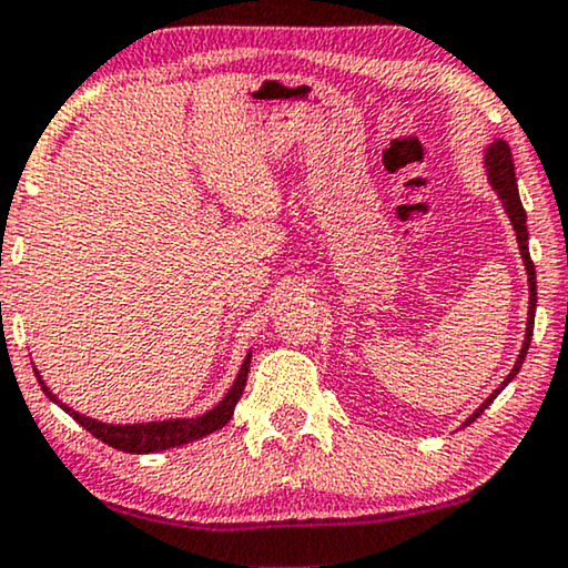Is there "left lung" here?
<instances>
[{
	"label": "left lung",
	"mask_w": 568,
	"mask_h": 568,
	"mask_svg": "<svg viewBox=\"0 0 568 568\" xmlns=\"http://www.w3.org/2000/svg\"><path fill=\"white\" fill-rule=\"evenodd\" d=\"M485 168H487L489 186H493L495 194H498V197H500L503 207H506V213H508V219H510V226H514V231H516V242H519L521 261H524V268H527V278H529V313H527V334H524L521 353H519V358H516L514 368H510V374L506 376V379H503L500 387L495 389L493 395H489L487 400L481 403L479 408L466 418L464 426H468L471 422H477L481 413H485L487 405L493 403L495 397H498L500 392L508 387L510 379H514L516 374H519L521 363H524V358H527L531 332H535V307H537V276H535V263H531V257H529L527 213H524V205H521V197H519V186H516V173H514V158H510V146L503 142V139H495V142L487 146Z\"/></svg>",
	"instance_id": "1"
}]
</instances>
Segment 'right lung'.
I'll return each mask as SVG.
<instances>
[{
  "instance_id": "obj_1",
  "label": "right lung",
  "mask_w": 568,
  "mask_h": 568,
  "mask_svg": "<svg viewBox=\"0 0 568 568\" xmlns=\"http://www.w3.org/2000/svg\"><path fill=\"white\" fill-rule=\"evenodd\" d=\"M250 358H252V349L247 353V358H244L240 374H236V379L226 392V397H223L213 410L202 413V416H194V418H168V422H146V424H104V422H97V418L81 416L79 410L68 408L65 403H60L58 397L49 392L47 384L41 382L39 371H37V379L49 400L58 403L68 416H73L75 422H79L87 432L94 434L97 439H102L104 445L115 447V450L139 455V453L168 450V447H181L186 443H194V439L200 437H207V434L219 432L221 426H226L231 422V416H234V408L236 403H240L244 384H247Z\"/></svg>"
}]
</instances>
